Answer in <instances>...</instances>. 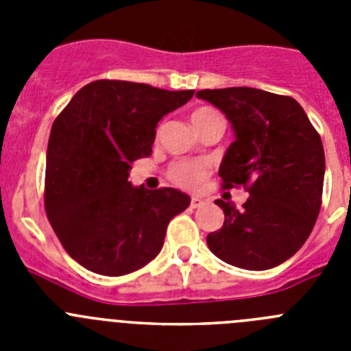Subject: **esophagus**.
I'll return each instance as SVG.
<instances>
[{
  "instance_id": "34e87169",
  "label": "esophagus",
  "mask_w": 351,
  "mask_h": 351,
  "mask_svg": "<svg viewBox=\"0 0 351 351\" xmlns=\"http://www.w3.org/2000/svg\"><path fill=\"white\" fill-rule=\"evenodd\" d=\"M204 204V198H200V197H193L191 198V202H190V206H191V209H197V207H200Z\"/></svg>"
}]
</instances>
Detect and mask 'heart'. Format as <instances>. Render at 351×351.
<instances>
[{
    "label": "heart",
    "mask_w": 351,
    "mask_h": 351,
    "mask_svg": "<svg viewBox=\"0 0 351 351\" xmlns=\"http://www.w3.org/2000/svg\"><path fill=\"white\" fill-rule=\"evenodd\" d=\"M214 119H221V116L210 107L195 108L193 114H191V123H193L197 132H200L204 126L209 125L210 121ZM209 173L210 167L207 165L206 161L198 160H179L173 161L172 165L169 167L170 181L176 182L181 188H184V190H195V188H198V186L209 178Z\"/></svg>",
    "instance_id": "b5f03b06"
}]
</instances>
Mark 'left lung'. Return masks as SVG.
<instances>
[{"label":"left lung","mask_w":351,"mask_h":351,"mask_svg":"<svg viewBox=\"0 0 351 351\" xmlns=\"http://www.w3.org/2000/svg\"><path fill=\"white\" fill-rule=\"evenodd\" d=\"M197 96L218 107L235 133L219 167L223 190L243 186L250 193L243 210L216 200L225 223L207 235V246L235 267H276L302 247L320 213V135L290 96L255 88L202 89Z\"/></svg>","instance_id":"left-lung-1"}]
</instances>
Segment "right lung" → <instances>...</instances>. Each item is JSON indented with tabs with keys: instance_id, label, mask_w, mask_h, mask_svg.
Masks as SVG:
<instances>
[{
	"instance_id": "obj_1",
	"label": "right lung",
	"mask_w": 351,
	"mask_h": 351,
	"mask_svg": "<svg viewBox=\"0 0 351 351\" xmlns=\"http://www.w3.org/2000/svg\"><path fill=\"white\" fill-rule=\"evenodd\" d=\"M128 80H95L56 117L47 145L45 213L71 258L101 276L138 271L161 251L167 225L190 206L173 188L128 181L151 156L158 121L191 100Z\"/></svg>"
}]
</instances>
